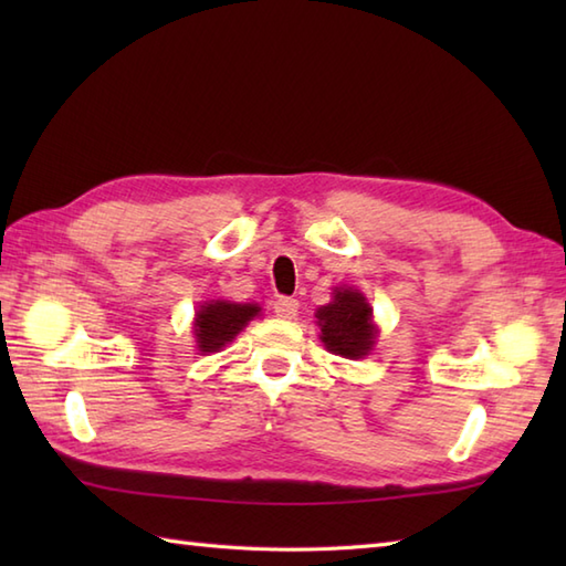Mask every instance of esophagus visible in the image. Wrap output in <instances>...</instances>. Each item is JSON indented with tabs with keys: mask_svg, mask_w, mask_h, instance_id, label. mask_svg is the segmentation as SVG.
I'll list each match as a JSON object with an SVG mask.
<instances>
[{
	"mask_svg": "<svg viewBox=\"0 0 566 566\" xmlns=\"http://www.w3.org/2000/svg\"><path fill=\"white\" fill-rule=\"evenodd\" d=\"M274 314L280 316V318H284V321H292L298 314V302H296V298H292V296L276 298V302H274Z\"/></svg>",
	"mask_w": 566,
	"mask_h": 566,
	"instance_id": "34e87169",
	"label": "esophagus"
}]
</instances>
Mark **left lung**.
I'll list each match as a JSON object with an SVG mask.
<instances>
[{
	"label": "left lung",
	"instance_id": "1",
	"mask_svg": "<svg viewBox=\"0 0 566 566\" xmlns=\"http://www.w3.org/2000/svg\"><path fill=\"white\" fill-rule=\"evenodd\" d=\"M321 326V343L333 355L359 359L371 353L377 326L371 323V306L365 294L353 286H335L333 302L316 311Z\"/></svg>",
	"mask_w": 566,
	"mask_h": 566
}]
</instances>
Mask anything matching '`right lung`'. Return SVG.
Listing matches in <instances>:
<instances>
[{
    "instance_id": "right-lung-1",
    "label": "right lung",
    "mask_w": 566,
    "mask_h": 566,
    "mask_svg": "<svg viewBox=\"0 0 566 566\" xmlns=\"http://www.w3.org/2000/svg\"><path fill=\"white\" fill-rule=\"evenodd\" d=\"M260 314L258 304H235V302H207L195 318V335L199 353H216L226 343Z\"/></svg>"
}]
</instances>
